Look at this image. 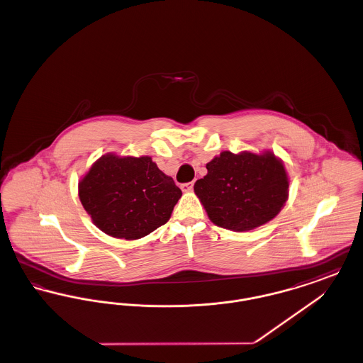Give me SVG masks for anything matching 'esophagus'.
<instances>
[{"label":"esophagus","mask_w":363,"mask_h":363,"mask_svg":"<svg viewBox=\"0 0 363 363\" xmlns=\"http://www.w3.org/2000/svg\"><path fill=\"white\" fill-rule=\"evenodd\" d=\"M193 186H194V182H186V184L181 185V189H182V191H190L193 189Z\"/></svg>","instance_id":"1"}]
</instances>
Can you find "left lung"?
<instances>
[{
  "instance_id": "left-lung-1",
  "label": "left lung",
  "mask_w": 363,
  "mask_h": 363,
  "mask_svg": "<svg viewBox=\"0 0 363 363\" xmlns=\"http://www.w3.org/2000/svg\"><path fill=\"white\" fill-rule=\"evenodd\" d=\"M208 173L194 193L213 225L249 231L272 220L289 199V175L271 151H223L207 163Z\"/></svg>"
}]
</instances>
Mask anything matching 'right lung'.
Listing matches in <instances>:
<instances>
[{"label": "right lung", "instance_id": "right-lung-1", "mask_svg": "<svg viewBox=\"0 0 363 363\" xmlns=\"http://www.w3.org/2000/svg\"><path fill=\"white\" fill-rule=\"evenodd\" d=\"M182 191L150 156H101L79 182V197L107 235L138 240L167 223Z\"/></svg>", "mask_w": 363, "mask_h": 363}]
</instances>
